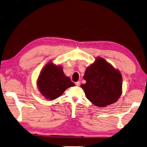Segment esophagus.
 <instances>
[{
	"instance_id": "1",
	"label": "esophagus",
	"mask_w": 147,
	"mask_h": 147,
	"mask_svg": "<svg viewBox=\"0 0 147 147\" xmlns=\"http://www.w3.org/2000/svg\"><path fill=\"white\" fill-rule=\"evenodd\" d=\"M76 85H77L78 86H79L80 85V81H78L77 82H76Z\"/></svg>"
}]
</instances>
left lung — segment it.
I'll use <instances>...</instances> for the list:
<instances>
[{
	"label": "left lung",
	"instance_id": "left-lung-1",
	"mask_svg": "<svg viewBox=\"0 0 147 147\" xmlns=\"http://www.w3.org/2000/svg\"><path fill=\"white\" fill-rule=\"evenodd\" d=\"M84 79L86 82L81 88L86 98L98 107H106L115 103L122 94L121 73L100 57H97L86 68Z\"/></svg>",
	"mask_w": 147,
	"mask_h": 147
}]
</instances>
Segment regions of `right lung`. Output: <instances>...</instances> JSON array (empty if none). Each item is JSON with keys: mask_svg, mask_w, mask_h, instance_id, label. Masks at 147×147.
Wrapping results in <instances>:
<instances>
[{"mask_svg": "<svg viewBox=\"0 0 147 147\" xmlns=\"http://www.w3.org/2000/svg\"><path fill=\"white\" fill-rule=\"evenodd\" d=\"M74 86V83L63 73L62 67L52 62L44 67L37 80L40 92L49 100L59 97L67 88Z\"/></svg>", "mask_w": 147, "mask_h": 147, "instance_id": "add662e5", "label": "right lung"}]
</instances>
